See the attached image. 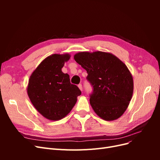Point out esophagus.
I'll return each mask as SVG.
<instances>
[{
    "instance_id": "1",
    "label": "esophagus",
    "mask_w": 160,
    "mask_h": 160,
    "mask_svg": "<svg viewBox=\"0 0 160 160\" xmlns=\"http://www.w3.org/2000/svg\"><path fill=\"white\" fill-rule=\"evenodd\" d=\"M78 88H79V89H80L81 91L83 90V88H82V85H81V84H79V85H78Z\"/></svg>"
}]
</instances>
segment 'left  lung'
I'll list each match as a JSON object with an SVG mask.
<instances>
[{"label": "left lung", "instance_id": "1", "mask_svg": "<svg viewBox=\"0 0 160 160\" xmlns=\"http://www.w3.org/2000/svg\"><path fill=\"white\" fill-rule=\"evenodd\" d=\"M74 59L88 72L93 88L90 104L95 113L105 121L119 118L127 108L133 92V79L128 67L112 53L77 52Z\"/></svg>", "mask_w": 160, "mask_h": 160}]
</instances>
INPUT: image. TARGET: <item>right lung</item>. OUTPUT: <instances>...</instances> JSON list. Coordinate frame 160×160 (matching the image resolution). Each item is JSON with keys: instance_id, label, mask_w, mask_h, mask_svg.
<instances>
[{"instance_id": "right-lung-1", "label": "right lung", "mask_w": 160, "mask_h": 160, "mask_svg": "<svg viewBox=\"0 0 160 160\" xmlns=\"http://www.w3.org/2000/svg\"><path fill=\"white\" fill-rule=\"evenodd\" d=\"M71 55L52 54L42 60L30 76L27 94L35 108L43 117L58 121L68 115L81 94L70 83L69 75L62 71Z\"/></svg>"}]
</instances>
